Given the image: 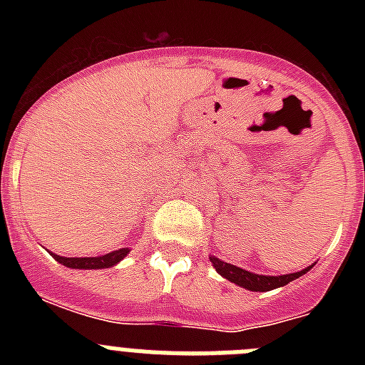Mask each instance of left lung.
I'll return each instance as SVG.
<instances>
[{"instance_id": "8db88e82", "label": "left lung", "mask_w": 365, "mask_h": 365, "mask_svg": "<svg viewBox=\"0 0 365 365\" xmlns=\"http://www.w3.org/2000/svg\"><path fill=\"white\" fill-rule=\"evenodd\" d=\"M210 261L222 278H227L228 282L235 283V285H240L243 287V289H248V291L254 292H265L272 291V289H278V287L287 285L289 282H294L296 278L303 276V274L309 272V269H311V267H309V269H303L294 274H285V276H261V274H252L248 272V270L240 269V267L225 263V261L217 259L215 256H212Z\"/></svg>"}]
</instances>
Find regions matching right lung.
<instances>
[{
  "mask_svg": "<svg viewBox=\"0 0 365 365\" xmlns=\"http://www.w3.org/2000/svg\"><path fill=\"white\" fill-rule=\"evenodd\" d=\"M128 252H130V248H120V250H115V252L100 257H62L56 256V254H53V257L58 263L71 267V269H108V267L117 265Z\"/></svg>",
  "mask_w": 365,
  "mask_h": 365,
  "instance_id": "obj_1",
  "label": "right lung"
}]
</instances>
